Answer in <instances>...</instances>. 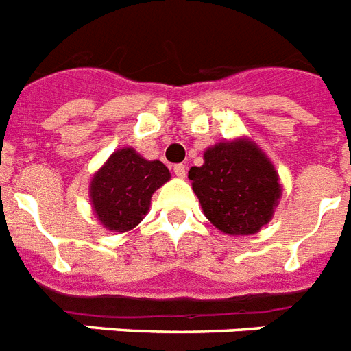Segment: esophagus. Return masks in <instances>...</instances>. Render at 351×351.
<instances>
[{
    "label": "esophagus",
    "instance_id": "1",
    "mask_svg": "<svg viewBox=\"0 0 351 351\" xmlns=\"http://www.w3.org/2000/svg\"><path fill=\"white\" fill-rule=\"evenodd\" d=\"M173 173H176L178 178H184V176H186V167H184L183 162H179V165H173Z\"/></svg>",
    "mask_w": 351,
    "mask_h": 351
}]
</instances>
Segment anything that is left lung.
Masks as SVG:
<instances>
[{
  "mask_svg": "<svg viewBox=\"0 0 351 351\" xmlns=\"http://www.w3.org/2000/svg\"><path fill=\"white\" fill-rule=\"evenodd\" d=\"M206 219L230 235L259 232L274 215L281 184L276 168L250 141L219 143L189 172Z\"/></svg>",
  "mask_w": 351,
  "mask_h": 351,
  "instance_id": "left-lung-1",
  "label": "left lung"
}]
</instances>
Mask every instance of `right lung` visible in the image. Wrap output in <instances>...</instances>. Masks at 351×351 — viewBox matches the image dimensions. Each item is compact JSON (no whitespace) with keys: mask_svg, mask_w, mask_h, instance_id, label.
Instances as JSON below:
<instances>
[{"mask_svg":"<svg viewBox=\"0 0 351 351\" xmlns=\"http://www.w3.org/2000/svg\"><path fill=\"white\" fill-rule=\"evenodd\" d=\"M170 179L161 161H147L134 148H121L110 156L90 184L92 206L103 226L128 232L141 223L152 193Z\"/></svg>","mask_w":351,"mask_h":351,"instance_id":"right-lung-1","label":"right lung"}]
</instances>
